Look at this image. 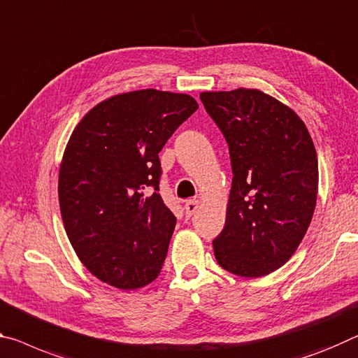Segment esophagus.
<instances>
[{"mask_svg":"<svg viewBox=\"0 0 358 358\" xmlns=\"http://www.w3.org/2000/svg\"><path fill=\"white\" fill-rule=\"evenodd\" d=\"M197 207H199V201H197V199L186 201L185 202V213H186V217H191V215L197 210Z\"/></svg>","mask_w":358,"mask_h":358,"instance_id":"obj_1","label":"esophagus"}]
</instances>
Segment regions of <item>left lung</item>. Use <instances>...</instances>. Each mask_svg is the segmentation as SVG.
Instances as JSON below:
<instances>
[{
  "instance_id": "8db88e82",
  "label": "left lung",
  "mask_w": 358,
  "mask_h": 358,
  "mask_svg": "<svg viewBox=\"0 0 358 358\" xmlns=\"http://www.w3.org/2000/svg\"><path fill=\"white\" fill-rule=\"evenodd\" d=\"M201 100L232 169L215 258L236 275H266L290 259L310 224L319 186L314 141L296 113L257 89L202 92Z\"/></svg>"
}]
</instances>
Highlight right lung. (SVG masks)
I'll return each instance as SVG.
<instances>
[{
  "mask_svg": "<svg viewBox=\"0 0 358 358\" xmlns=\"http://www.w3.org/2000/svg\"><path fill=\"white\" fill-rule=\"evenodd\" d=\"M199 105L135 90L94 106L73 130L59 173L65 231L83 264L121 290L162 269L177 218L159 194V152Z\"/></svg>",
  "mask_w": 358,
  "mask_h": 358,
  "instance_id": "1",
  "label": "right lung"
}]
</instances>
